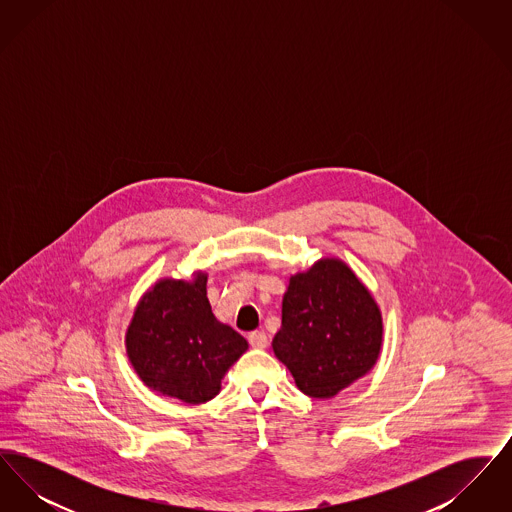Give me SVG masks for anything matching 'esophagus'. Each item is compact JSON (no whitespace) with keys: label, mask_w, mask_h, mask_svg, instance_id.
<instances>
[{"label":"esophagus","mask_w":512,"mask_h":512,"mask_svg":"<svg viewBox=\"0 0 512 512\" xmlns=\"http://www.w3.org/2000/svg\"><path fill=\"white\" fill-rule=\"evenodd\" d=\"M247 340L251 343V347H255V349H265L268 345L267 334H265L263 330H255V332H251V334L247 336Z\"/></svg>","instance_id":"1"}]
</instances>
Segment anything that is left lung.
<instances>
[{"mask_svg":"<svg viewBox=\"0 0 512 512\" xmlns=\"http://www.w3.org/2000/svg\"><path fill=\"white\" fill-rule=\"evenodd\" d=\"M382 334L365 284L340 259H320L290 278L272 349L299 390L330 399L376 365Z\"/></svg>","mask_w":512,"mask_h":512,"instance_id":"obj_1","label":"left lung"}]
</instances>
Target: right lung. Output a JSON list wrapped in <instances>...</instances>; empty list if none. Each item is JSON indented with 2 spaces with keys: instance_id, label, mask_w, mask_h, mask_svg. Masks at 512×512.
<instances>
[{
  "instance_id": "1",
  "label": "right lung",
  "mask_w": 512,
  "mask_h": 512,
  "mask_svg": "<svg viewBox=\"0 0 512 512\" xmlns=\"http://www.w3.org/2000/svg\"><path fill=\"white\" fill-rule=\"evenodd\" d=\"M247 341L219 322L207 299V274L163 278L140 299L126 330V353L147 388L199 405L220 391V380Z\"/></svg>"
}]
</instances>
